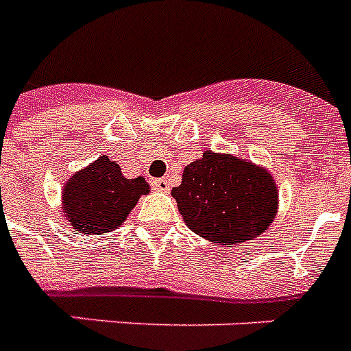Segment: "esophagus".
<instances>
[{
  "instance_id": "esophagus-1",
  "label": "esophagus",
  "mask_w": 351,
  "mask_h": 351,
  "mask_svg": "<svg viewBox=\"0 0 351 351\" xmlns=\"http://www.w3.org/2000/svg\"><path fill=\"white\" fill-rule=\"evenodd\" d=\"M153 187H155L156 191L167 193L171 187V184H169V180H166V178H155V180H153Z\"/></svg>"
}]
</instances>
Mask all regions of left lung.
Segmentation results:
<instances>
[{"label": "left lung", "instance_id": "8db88e82", "mask_svg": "<svg viewBox=\"0 0 351 351\" xmlns=\"http://www.w3.org/2000/svg\"><path fill=\"white\" fill-rule=\"evenodd\" d=\"M171 195L185 225L220 245L258 238L278 210V189L267 171L213 151L185 167Z\"/></svg>", "mask_w": 351, "mask_h": 351}]
</instances>
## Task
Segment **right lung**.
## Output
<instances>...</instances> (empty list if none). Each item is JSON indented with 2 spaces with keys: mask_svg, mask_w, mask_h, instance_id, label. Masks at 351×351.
<instances>
[{
  "mask_svg": "<svg viewBox=\"0 0 351 351\" xmlns=\"http://www.w3.org/2000/svg\"><path fill=\"white\" fill-rule=\"evenodd\" d=\"M147 193L149 185L142 176L124 178L119 164L102 155L66 182L62 204L73 229L99 234L122 225L138 198Z\"/></svg>",
  "mask_w": 351,
  "mask_h": 351,
  "instance_id": "obj_1",
  "label": "right lung"
}]
</instances>
